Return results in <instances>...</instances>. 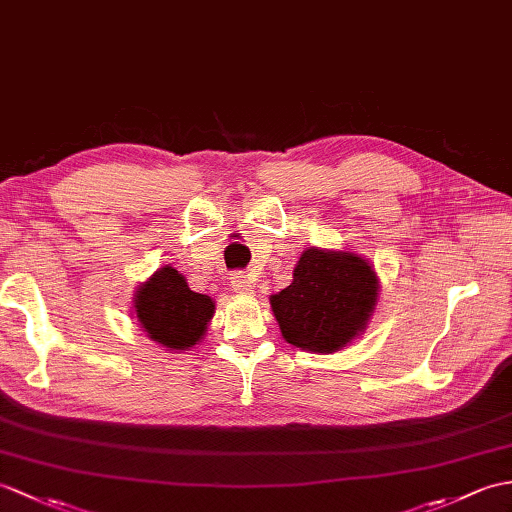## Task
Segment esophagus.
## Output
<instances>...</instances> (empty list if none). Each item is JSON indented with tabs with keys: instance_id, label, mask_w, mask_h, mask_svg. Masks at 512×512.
Listing matches in <instances>:
<instances>
[{
	"instance_id": "34e87169",
	"label": "esophagus",
	"mask_w": 512,
	"mask_h": 512,
	"mask_svg": "<svg viewBox=\"0 0 512 512\" xmlns=\"http://www.w3.org/2000/svg\"><path fill=\"white\" fill-rule=\"evenodd\" d=\"M231 288L237 294H253L255 292L253 281L248 279V275H244V272H235V275L231 277Z\"/></svg>"
}]
</instances>
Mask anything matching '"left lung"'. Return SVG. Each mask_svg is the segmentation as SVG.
Here are the masks:
<instances>
[{
    "label": "left lung",
    "instance_id": "obj_1",
    "mask_svg": "<svg viewBox=\"0 0 512 512\" xmlns=\"http://www.w3.org/2000/svg\"><path fill=\"white\" fill-rule=\"evenodd\" d=\"M379 299L373 264L351 251L310 246L292 283L270 296L285 342L312 353H336L362 336Z\"/></svg>",
    "mask_w": 512,
    "mask_h": 512
}]
</instances>
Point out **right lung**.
Here are the masks:
<instances>
[{"instance_id":"1","label":"right lung","mask_w":512,"mask_h":512,"mask_svg":"<svg viewBox=\"0 0 512 512\" xmlns=\"http://www.w3.org/2000/svg\"><path fill=\"white\" fill-rule=\"evenodd\" d=\"M133 310L146 336L165 351L183 353L205 338L216 312L211 296L198 294L172 266H163L135 292Z\"/></svg>"}]
</instances>
